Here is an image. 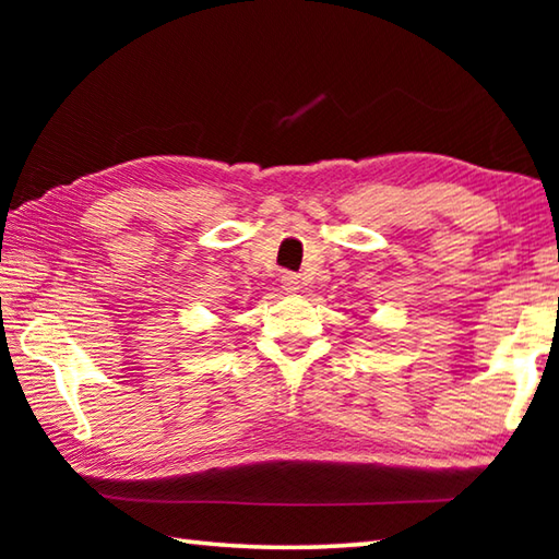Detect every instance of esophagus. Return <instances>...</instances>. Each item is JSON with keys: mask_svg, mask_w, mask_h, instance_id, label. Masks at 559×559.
<instances>
[{"mask_svg": "<svg viewBox=\"0 0 559 559\" xmlns=\"http://www.w3.org/2000/svg\"><path fill=\"white\" fill-rule=\"evenodd\" d=\"M281 283H283V290L286 293H296L298 288H300V281H298V276L296 273H290V271H286L281 276Z\"/></svg>", "mask_w": 559, "mask_h": 559, "instance_id": "esophagus-1", "label": "esophagus"}]
</instances>
